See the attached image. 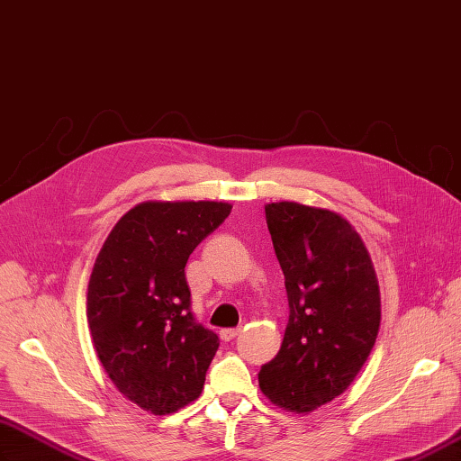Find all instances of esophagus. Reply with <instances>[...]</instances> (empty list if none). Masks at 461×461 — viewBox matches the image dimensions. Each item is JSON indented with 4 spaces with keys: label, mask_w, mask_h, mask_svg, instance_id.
<instances>
[{
    "label": "esophagus",
    "mask_w": 461,
    "mask_h": 461,
    "mask_svg": "<svg viewBox=\"0 0 461 461\" xmlns=\"http://www.w3.org/2000/svg\"><path fill=\"white\" fill-rule=\"evenodd\" d=\"M240 335V329L238 327H230V329H221L220 331V337L221 340H231Z\"/></svg>",
    "instance_id": "esophagus-1"
}]
</instances>
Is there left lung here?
Instances as JSON below:
<instances>
[{
	"label": "left lung",
	"instance_id": "8db88e82",
	"mask_svg": "<svg viewBox=\"0 0 461 461\" xmlns=\"http://www.w3.org/2000/svg\"><path fill=\"white\" fill-rule=\"evenodd\" d=\"M265 214L290 317L258 387L276 407L308 415L343 393L368 360L382 321L380 285L360 233L337 212L282 200Z\"/></svg>",
	"mask_w": 461,
	"mask_h": 461
}]
</instances>
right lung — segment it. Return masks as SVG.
Wrapping results in <instances>:
<instances>
[{"label":"right lung","mask_w":461,"mask_h":461,"mask_svg":"<svg viewBox=\"0 0 461 461\" xmlns=\"http://www.w3.org/2000/svg\"><path fill=\"white\" fill-rule=\"evenodd\" d=\"M214 200H148L114 223L87 285V325L104 372L151 415L193 403L218 350V335L194 323L185 267L230 216Z\"/></svg>","instance_id":"add662e5"}]
</instances>
